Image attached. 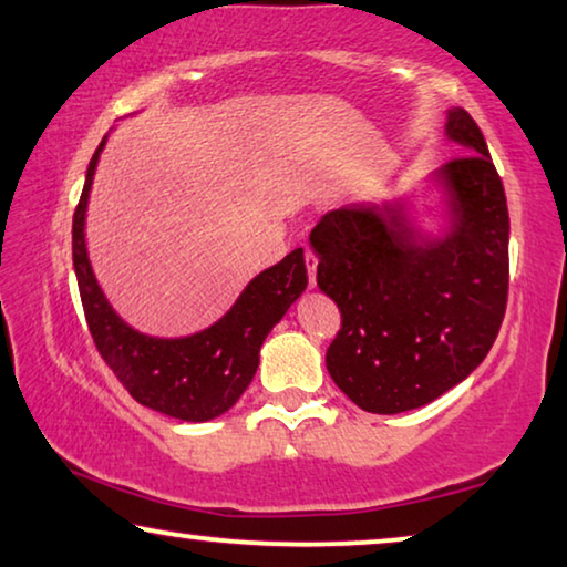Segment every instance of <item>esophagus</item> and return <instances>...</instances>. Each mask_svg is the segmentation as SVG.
Listing matches in <instances>:
<instances>
[{"label":"esophagus","instance_id":"1","mask_svg":"<svg viewBox=\"0 0 567 567\" xmlns=\"http://www.w3.org/2000/svg\"><path fill=\"white\" fill-rule=\"evenodd\" d=\"M305 267H308V282H310V287H316V269H318V257H316V251H312V249L305 251Z\"/></svg>","mask_w":567,"mask_h":567}]
</instances>
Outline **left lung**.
<instances>
[{
    "mask_svg": "<svg viewBox=\"0 0 567 567\" xmlns=\"http://www.w3.org/2000/svg\"><path fill=\"white\" fill-rule=\"evenodd\" d=\"M446 138L466 154L436 171L449 227L424 237L403 202L350 204L310 231L318 287L340 308L326 365L371 413L424 406L462 383L497 338L509 287V214L487 141L464 107Z\"/></svg>",
    "mask_w": 567,
    "mask_h": 567,
    "instance_id": "left-lung-1",
    "label": "left lung"
}]
</instances>
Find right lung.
<instances>
[{
  "instance_id": "1",
  "label": "right lung",
  "mask_w": 567,
  "mask_h": 567,
  "mask_svg": "<svg viewBox=\"0 0 567 567\" xmlns=\"http://www.w3.org/2000/svg\"><path fill=\"white\" fill-rule=\"evenodd\" d=\"M105 141L90 158L73 217V265L90 336L115 379L143 406L194 424L212 421L247 391L267 332L308 287L305 255L292 249L282 262L259 272L227 316L194 336L154 338L131 328L103 295L85 247L87 196Z\"/></svg>"
}]
</instances>
